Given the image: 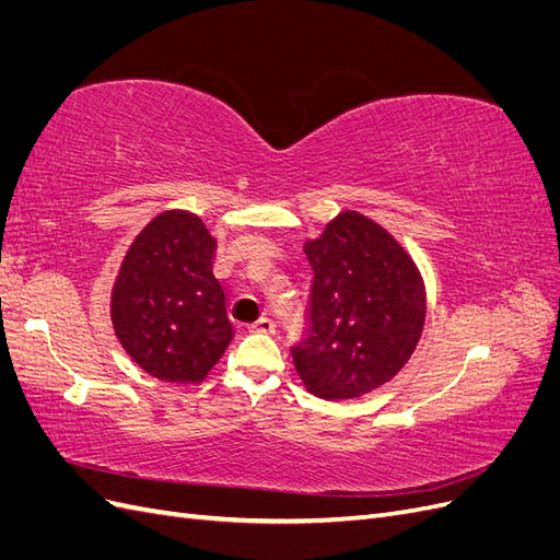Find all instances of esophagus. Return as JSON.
<instances>
[{"label":"esophagus","mask_w":560,"mask_h":560,"mask_svg":"<svg viewBox=\"0 0 560 560\" xmlns=\"http://www.w3.org/2000/svg\"><path fill=\"white\" fill-rule=\"evenodd\" d=\"M249 331H257V334H276V322L270 317H261L249 325Z\"/></svg>","instance_id":"obj_1"}]
</instances>
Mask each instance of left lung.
I'll return each mask as SVG.
<instances>
[{"instance_id": "left-lung-1", "label": "left lung", "mask_w": 560, "mask_h": 560, "mask_svg": "<svg viewBox=\"0 0 560 560\" xmlns=\"http://www.w3.org/2000/svg\"><path fill=\"white\" fill-rule=\"evenodd\" d=\"M313 268L301 381L322 399L360 397L393 378L425 325V287L399 243L360 212H343L306 243Z\"/></svg>"}]
</instances>
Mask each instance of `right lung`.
<instances>
[{
    "instance_id": "right-lung-1",
    "label": "right lung",
    "mask_w": 560,
    "mask_h": 560,
    "mask_svg": "<svg viewBox=\"0 0 560 560\" xmlns=\"http://www.w3.org/2000/svg\"><path fill=\"white\" fill-rule=\"evenodd\" d=\"M217 241L189 212H163L130 245L112 292L118 341L165 383H200L233 338L212 273Z\"/></svg>"
}]
</instances>
